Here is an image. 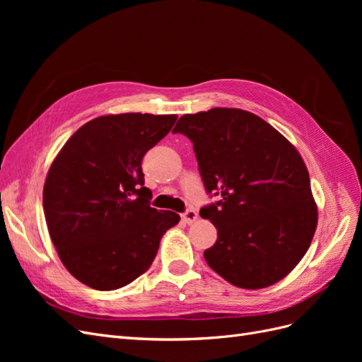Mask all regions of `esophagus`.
I'll return each instance as SVG.
<instances>
[{"instance_id":"obj_1","label":"esophagus","mask_w":362,"mask_h":362,"mask_svg":"<svg viewBox=\"0 0 362 362\" xmlns=\"http://www.w3.org/2000/svg\"><path fill=\"white\" fill-rule=\"evenodd\" d=\"M181 217H182V221H184L185 223H192V222L196 221V218H198V213H196L194 210H185V211L181 214Z\"/></svg>"}]
</instances>
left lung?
<instances>
[{
  "instance_id": "8db88e82",
  "label": "left lung",
  "mask_w": 362,
  "mask_h": 362,
  "mask_svg": "<svg viewBox=\"0 0 362 362\" xmlns=\"http://www.w3.org/2000/svg\"><path fill=\"white\" fill-rule=\"evenodd\" d=\"M172 133L189 137L206 193L201 217L217 229L205 261L233 286H273L299 264L317 226L310 173L290 141L240 108L184 115Z\"/></svg>"
}]
</instances>
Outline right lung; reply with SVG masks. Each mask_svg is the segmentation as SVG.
<instances>
[{
  "instance_id": "1",
  "label": "right lung",
  "mask_w": 362,
  "mask_h": 362,
  "mask_svg": "<svg viewBox=\"0 0 362 362\" xmlns=\"http://www.w3.org/2000/svg\"><path fill=\"white\" fill-rule=\"evenodd\" d=\"M177 115L96 117L64 144L43 185V211L63 266L95 290L128 286L154 261L163 234L180 222L149 206L141 160Z\"/></svg>"
}]
</instances>
